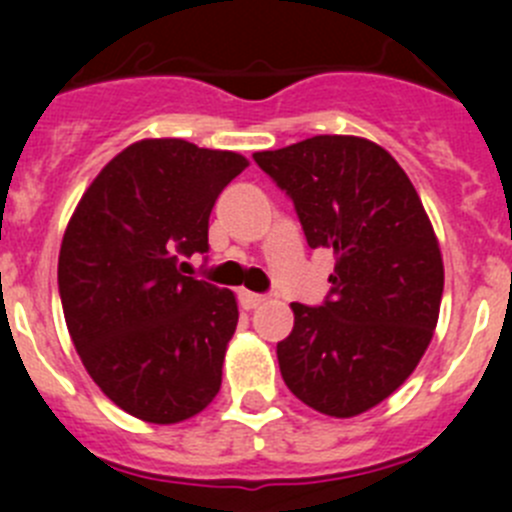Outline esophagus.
Returning <instances> with one entry per match:
<instances>
[{"label": "esophagus", "mask_w": 512, "mask_h": 512, "mask_svg": "<svg viewBox=\"0 0 512 512\" xmlns=\"http://www.w3.org/2000/svg\"><path fill=\"white\" fill-rule=\"evenodd\" d=\"M265 294H257V292H250V289H242L240 292V304L245 309H255V307H260L262 302H265Z\"/></svg>", "instance_id": "1"}]
</instances>
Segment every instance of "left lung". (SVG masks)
Here are the masks:
<instances>
[{
    "label": "left lung",
    "instance_id": "1",
    "mask_svg": "<svg viewBox=\"0 0 512 512\" xmlns=\"http://www.w3.org/2000/svg\"><path fill=\"white\" fill-rule=\"evenodd\" d=\"M252 158L289 195L307 245L337 257L327 299L292 302L282 379L319 414H364L431 344L443 294L431 220L404 168L366 138L314 136Z\"/></svg>",
    "mask_w": 512,
    "mask_h": 512
}]
</instances>
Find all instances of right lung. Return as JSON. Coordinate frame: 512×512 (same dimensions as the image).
Returning a JSON list of instances; mask_svg holds the SVG:
<instances>
[{
    "label": "right lung",
    "instance_id": "right-lung-1",
    "mask_svg": "<svg viewBox=\"0 0 512 512\" xmlns=\"http://www.w3.org/2000/svg\"><path fill=\"white\" fill-rule=\"evenodd\" d=\"M245 168L240 153L146 138L96 175L66 227L71 342L98 389L141 421H185L223 384L235 294L185 277L180 260L208 252L215 200Z\"/></svg>",
    "mask_w": 512,
    "mask_h": 512
}]
</instances>
